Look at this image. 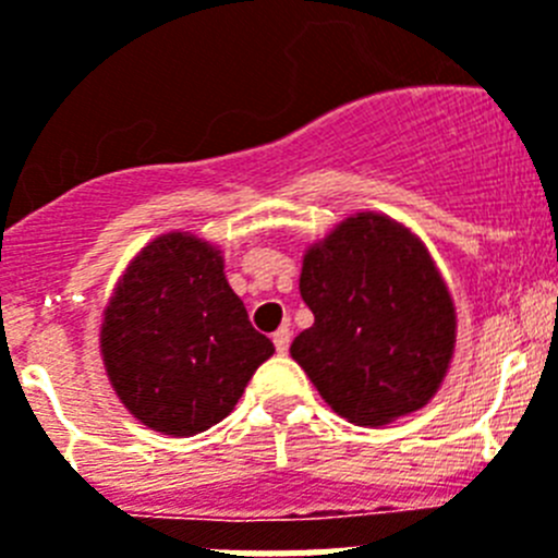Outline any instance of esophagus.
<instances>
[{
  "mask_svg": "<svg viewBox=\"0 0 558 558\" xmlns=\"http://www.w3.org/2000/svg\"><path fill=\"white\" fill-rule=\"evenodd\" d=\"M272 342H275V351L286 353L289 351V342H292V331H289V328H278V331L272 333Z\"/></svg>",
  "mask_w": 558,
  "mask_h": 558,
  "instance_id": "1",
  "label": "esophagus"
}]
</instances>
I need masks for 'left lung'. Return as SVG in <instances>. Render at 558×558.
I'll use <instances>...</instances> for the list:
<instances>
[{
  "label": "left lung",
  "instance_id": "obj_1",
  "mask_svg": "<svg viewBox=\"0 0 558 558\" xmlns=\"http://www.w3.org/2000/svg\"><path fill=\"white\" fill-rule=\"evenodd\" d=\"M300 298L314 326L298 362L333 413L393 424L429 404L458 339L452 294L424 241L385 213H353L303 255Z\"/></svg>",
  "mask_w": 558,
  "mask_h": 558
}]
</instances>
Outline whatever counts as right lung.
I'll list each match as a JSON object with an SVG mask.
<instances>
[{
    "label": "right lung",
    "instance_id": "1",
    "mask_svg": "<svg viewBox=\"0 0 558 558\" xmlns=\"http://www.w3.org/2000/svg\"><path fill=\"white\" fill-rule=\"evenodd\" d=\"M275 345L250 326L219 244L171 230L129 260L100 323L118 399L154 433L187 438L235 410Z\"/></svg>",
    "mask_w": 558,
    "mask_h": 558
}]
</instances>
